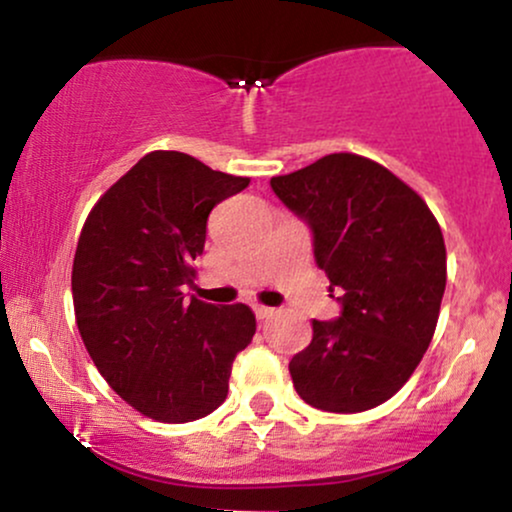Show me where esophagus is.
Listing matches in <instances>:
<instances>
[{"mask_svg": "<svg viewBox=\"0 0 512 512\" xmlns=\"http://www.w3.org/2000/svg\"><path fill=\"white\" fill-rule=\"evenodd\" d=\"M255 315H257V320H269V317H272L276 310L274 308H269V305H255Z\"/></svg>", "mask_w": 512, "mask_h": 512, "instance_id": "obj_1", "label": "esophagus"}]
</instances>
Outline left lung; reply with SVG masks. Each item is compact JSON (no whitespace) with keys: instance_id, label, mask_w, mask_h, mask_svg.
Segmentation results:
<instances>
[{"instance_id":"obj_1","label":"left lung","mask_w":512,"mask_h":512,"mask_svg":"<svg viewBox=\"0 0 512 512\" xmlns=\"http://www.w3.org/2000/svg\"><path fill=\"white\" fill-rule=\"evenodd\" d=\"M269 185L308 223L317 267L342 305L334 320H313V342L289 363L293 387L334 414L378 407L407 383L436 332L445 293L438 221L397 175L356 154H330Z\"/></svg>"}]
</instances>
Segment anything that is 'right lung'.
I'll list each match as a JSON object with an SVG mask.
<instances>
[{
	"instance_id": "1",
	"label": "right lung",
	"mask_w": 512,
	"mask_h": 512,
	"mask_svg": "<svg viewBox=\"0 0 512 512\" xmlns=\"http://www.w3.org/2000/svg\"><path fill=\"white\" fill-rule=\"evenodd\" d=\"M248 178L180 151H151L98 199L72 269L76 327L108 385L166 424L214 411L236 356L252 342L248 305L187 301L216 204Z\"/></svg>"
}]
</instances>
